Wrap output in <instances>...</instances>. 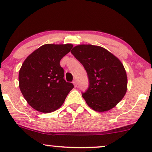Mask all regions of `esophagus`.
<instances>
[{"label": "esophagus", "mask_w": 152, "mask_h": 152, "mask_svg": "<svg viewBox=\"0 0 152 152\" xmlns=\"http://www.w3.org/2000/svg\"><path fill=\"white\" fill-rule=\"evenodd\" d=\"M72 84H74V86H77V81H76V80H75L74 81H73V82H72Z\"/></svg>", "instance_id": "esophagus-1"}]
</instances>
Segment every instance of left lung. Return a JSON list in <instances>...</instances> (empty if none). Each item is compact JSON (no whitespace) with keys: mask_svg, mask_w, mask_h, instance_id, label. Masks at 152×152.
<instances>
[{"mask_svg":"<svg viewBox=\"0 0 152 152\" xmlns=\"http://www.w3.org/2000/svg\"><path fill=\"white\" fill-rule=\"evenodd\" d=\"M71 53L88 75L89 86L82 97L88 107L97 112L115 107L127 90V76L120 60L107 49L91 44L76 45Z\"/></svg>","mask_w":152,"mask_h":152,"instance_id":"obj_1","label":"left lung"}]
</instances>
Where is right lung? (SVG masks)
I'll return each instance as SVG.
<instances>
[{"label": "right lung", "mask_w": 152, "mask_h": 152, "mask_svg": "<svg viewBox=\"0 0 152 152\" xmlns=\"http://www.w3.org/2000/svg\"><path fill=\"white\" fill-rule=\"evenodd\" d=\"M73 45L45 44L25 59L18 73L19 88L30 107L41 113H51L63 104L72 83L64 79L60 61Z\"/></svg>", "instance_id": "1"}]
</instances>
